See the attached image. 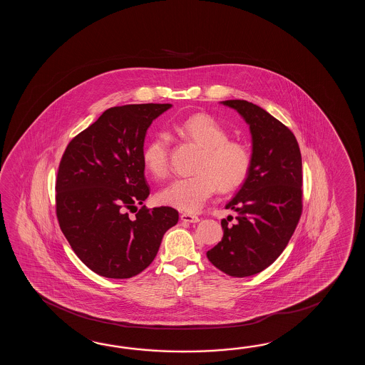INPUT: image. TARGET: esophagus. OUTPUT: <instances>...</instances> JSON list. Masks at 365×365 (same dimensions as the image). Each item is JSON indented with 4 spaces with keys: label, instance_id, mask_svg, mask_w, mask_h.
Masks as SVG:
<instances>
[{
    "label": "esophagus",
    "instance_id": "esophagus-1",
    "mask_svg": "<svg viewBox=\"0 0 365 365\" xmlns=\"http://www.w3.org/2000/svg\"><path fill=\"white\" fill-rule=\"evenodd\" d=\"M180 217H181L182 222H187V223H197V222H200V217H197V215H193V214L182 212Z\"/></svg>",
    "mask_w": 365,
    "mask_h": 365
}]
</instances>
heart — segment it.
<instances>
[{"label":"heart","instance_id":"obj_1","mask_svg":"<svg viewBox=\"0 0 365 365\" xmlns=\"http://www.w3.org/2000/svg\"><path fill=\"white\" fill-rule=\"evenodd\" d=\"M186 140L202 148L195 175L173 180L158 195L165 206L195 212L217 192H231L247 180L252 153L245 143L230 140V133L214 117L197 113L175 126ZM145 167L155 178H165L170 168V138L158 133L143 148Z\"/></svg>","mask_w":365,"mask_h":365}]
</instances>
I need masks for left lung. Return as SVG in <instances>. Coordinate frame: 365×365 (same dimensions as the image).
<instances>
[{
  "label": "left lung",
  "mask_w": 365,
  "mask_h": 365,
  "mask_svg": "<svg viewBox=\"0 0 365 365\" xmlns=\"http://www.w3.org/2000/svg\"><path fill=\"white\" fill-rule=\"evenodd\" d=\"M236 109L252 134V168L225 209L223 239L206 253L210 262L235 278L262 272L282 255L303 210L302 154L294 133L247 101H222Z\"/></svg>",
  "instance_id": "left-lung-1"
}]
</instances>
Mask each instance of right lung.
Returning <instances> with one entry per match:
<instances>
[{
	"instance_id": "add662e5",
	"label": "right lung",
	"mask_w": 365,
	"mask_h": 365,
	"mask_svg": "<svg viewBox=\"0 0 365 365\" xmlns=\"http://www.w3.org/2000/svg\"><path fill=\"white\" fill-rule=\"evenodd\" d=\"M171 104H128L103 112L70 140L56 179L58 225L93 272L126 279L155 258L164 233L179 222L168 206L148 209L142 159L146 132ZM136 210L130 220L127 210Z\"/></svg>"
}]
</instances>
